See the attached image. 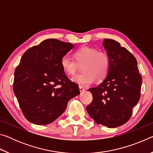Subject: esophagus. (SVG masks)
Masks as SVG:
<instances>
[{"mask_svg":"<svg viewBox=\"0 0 153 153\" xmlns=\"http://www.w3.org/2000/svg\"><path fill=\"white\" fill-rule=\"evenodd\" d=\"M79 91L81 93L84 92L85 91V88H83L82 86H79Z\"/></svg>","mask_w":153,"mask_h":153,"instance_id":"esophagus-1","label":"esophagus"}]
</instances>
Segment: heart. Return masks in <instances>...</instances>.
<instances>
[{
    "label": "heart",
    "instance_id": "obj_1",
    "mask_svg": "<svg viewBox=\"0 0 153 153\" xmlns=\"http://www.w3.org/2000/svg\"><path fill=\"white\" fill-rule=\"evenodd\" d=\"M74 59L64 55L61 59V67L69 76L76 75L79 66L83 73L72 78L82 86H88L94 82L104 79L108 74L111 66L110 58L107 53L98 51L97 48L83 46L74 52Z\"/></svg>",
    "mask_w": 153,
    "mask_h": 153
}]
</instances>
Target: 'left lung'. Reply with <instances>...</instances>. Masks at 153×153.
<instances>
[{"label":"left lung","instance_id":"8db88e82","mask_svg":"<svg viewBox=\"0 0 153 153\" xmlns=\"http://www.w3.org/2000/svg\"><path fill=\"white\" fill-rule=\"evenodd\" d=\"M102 45L109 56L110 69L101 84L89 89L93 99L86 110L97 123L117 128L129 120L139 101L142 76L135 56L118 42L104 39Z\"/></svg>","mask_w":153,"mask_h":153}]
</instances>
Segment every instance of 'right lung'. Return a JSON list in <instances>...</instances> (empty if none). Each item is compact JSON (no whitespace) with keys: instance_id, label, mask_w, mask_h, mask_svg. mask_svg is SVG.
<instances>
[{"instance_id":"right-lung-1","label":"right lung","mask_w":153,"mask_h":153,"mask_svg":"<svg viewBox=\"0 0 153 153\" xmlns=\"http://www.w3.org/2000/svg\"><path fill=\"white\" fill-rule=\"evenodd\" d=\"M71 43L47 39L25 52L15 70L13 91L25 117L36 125L51 123L79 94L61 67V59L73 48Z\"/></svg>"}]
</instances>
